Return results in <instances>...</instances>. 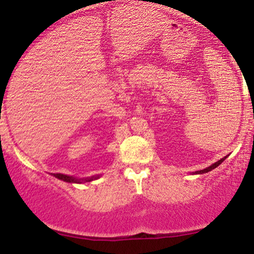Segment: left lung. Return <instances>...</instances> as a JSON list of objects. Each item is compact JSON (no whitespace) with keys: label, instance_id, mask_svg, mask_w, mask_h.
<instances>
[{"label":"left lung","instance_id":"left-lung-1","mask_svg":"<svg viewBox=\"0 0 254 254\" xmlns=\"http://www.w3.org/2000/svg\"><path fill=\"white\" fill-rule=\"evenodd\" d=\"M226 158H227V156H226V157H223V158H221V159H219V161H217V162H216V163H213V164H211V165H210V167L205 168V169H203V170H199V172H195V174H205V173H209V172H211V170H212V169H215V168H216V167H218V165H219V164H221V163H222V162H223V161H224V159H226Z\"/></svg>","mask_w":254,"mask_h":254}]
</instances>
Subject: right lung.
Returning a JSON list of instances; mask_svg holds the SVG:
<instances>
[{
  "instance_id": "obj_1",
  "label": "right lung",
  "mask_w": 254,
  "mask_h": 254,
  "mask_svg": "<svg viewBox=\"0 0 254 254\" xmlns=\"http://www.w3.org/2000/svg\"><path fill=\"white\" fill-rule=\"evenodd\" d=\"M55 178H58L59 180H62L64 182H72V184H82V182H90L93 180H97L99 178V175L97 176H91V178H86V179H76L73 178V176L69 175H64V174H53Z\"/></svg>"
}]
</instances>
